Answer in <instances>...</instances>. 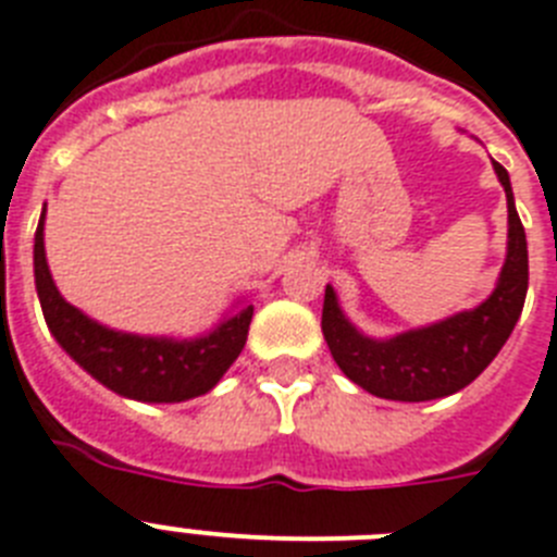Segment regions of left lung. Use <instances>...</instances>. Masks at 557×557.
Masks as SVG:
<instances>
[{"label": "left lung", "mask_w": 557, "mask_h": 557, "mask_svg": "<svg viewBox=\"0 0 557 557\" xmlns=\"http://www.w3.org/2000/svg\"><path fill=\"white\" fill-rule=\"evenodd\" d=\"M493 168L507 193L509 233L507 261L500 268L493 296L484 305L449 315L430 327L398 333L393 338H370L358 333L344 315L335 289L330 284L324 289V342L344 375L367 393L389 401H433L458 393L490 367L507 344L509 333L516 330L530 284L527 233L518 219L509 173L498 162H493Z\"/></svg>", "instance_id": "1"}]
</instances>
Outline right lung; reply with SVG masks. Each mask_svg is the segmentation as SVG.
<instances>
[{
  "label": "right lung",
  "mask_w": 557,
  "mask_h": 557,
  "mask_svg": "<svg viewBox=\"0 0 557 557\" xmlns=\"http://www.w3.org/2000/svg\"><path fill=\"white\" fill-rule=\"evenodd\" d=\"M34 275L45 321L62 350L99 384L133 401L176 404L210 393L245 350L252 305L236 307L213 333L190 342L119 333L87 319L53 284L45 259V213L36 227Z\"/></svg>",
  "instance_id": "obj_1"
}]
</instances>
